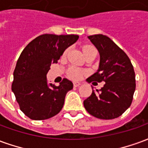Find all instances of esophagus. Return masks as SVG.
Segmentation results:
<instances>
[{"instance_id":"obj_1","label":"esophagus","mask_w":148,"mask_h":148,"mask_svg":"<svg viewBox=\"0 0 148 148\" xmlns=\"http://www.w3.org/2000/svg\"><path fill=\"white\" fill-rule=\"evenodd\" d=\"M79 86H81V82H74V87H78Z\"/></svg>"}]
</instances>
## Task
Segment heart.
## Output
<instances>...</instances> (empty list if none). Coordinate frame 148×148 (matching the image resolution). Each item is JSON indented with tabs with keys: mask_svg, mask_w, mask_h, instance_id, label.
Segmentation results:
<instances>
[{
	"mask_svg": "<svg viewBox=\"0 0 148 148\" xmlns=\"http://www.w3.org/2000/svg\"><path fill=\"white\" fill-rule=\"evenodd\" d=\"M83 52L85 53H89V52H97L95 48H93L92 47H85L83 48ZM66 53V51L64 52V54ZM69 76L73 78V79H80L82 76V73L80 71H78L77 69H71V71H69Z\"/></svg>",
	"mask_w": 148,
	"mask_h": 148,
	"instance_id": "heart-1",
	"label": "heart"
}]
</instances>
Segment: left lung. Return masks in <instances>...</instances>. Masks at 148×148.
<instances>
[{"mask_svg":"<svg viewBox=\"0 0 148 148\" xmlns=\"http://www.w3.org/2000/svg\"><path fill=\"white\" fill-rule=\"evenodd\" d=\"M100 55L99 67L88 82H106L83 101L86 111L103 120L119 117L130 107L136 90L133 66L127 55L110 38L98 34L88 37Z\"/></svg>","mask_w":148,"mask_h":148,"instance_id":"left-lung-1","label":"left lung"}]
</instances>
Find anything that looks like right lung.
I'll use <instances>...</instances> for the list:
<instances>
[{"label": "right lung", "instance_id": "add662e5", "mask_svg": "<svg viewBox=\"0 0 148 148\" xmlns=\"http://www.w3.org/2000/svg\"><path fill=\"white\" fill-rule=\"evenodd\" d=\"M77 35L44 34L21 52L13 73L12 90L21 110L32 120H47L58 114L73 83L64 78L58 86L47 82L51 63H57L65 50L78 39Z\"/></svg>", "mask_w": 148, "mask_h": 148}]
</instances>
